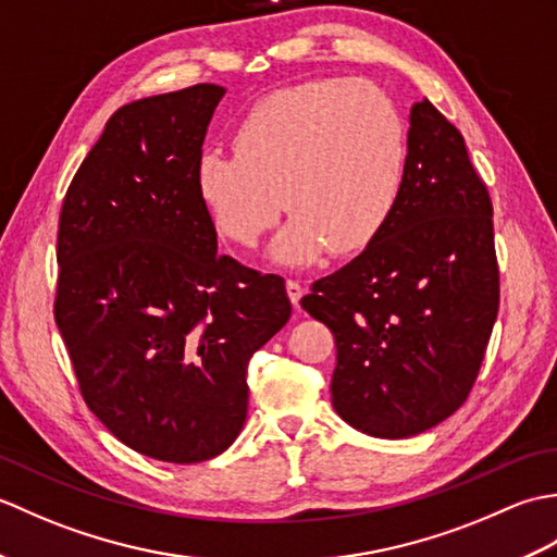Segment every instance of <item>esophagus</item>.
Segmentation results:
<instances>
[{"label": "esophagus", "instance_id": "34e87169", "mask_svg": "<svg viewBox=\"0 0 557 557\" xmlns=\"http://www.w3.org/2000/svg\"><path fill=\"white\" fill-rule=\"evenodd\" d=\"M287 297H289L294 309H299V301L304 297V287L299 285L297 280H287Z\"/></svg>", "mask_w": 557, "mask_h": 557}]
</instances>
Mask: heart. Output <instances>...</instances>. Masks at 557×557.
Returning a JSON list of instances; mask_svg holds the SVG:
<instances>
[{
  "label": "heart",
  "instance_id": "obj_1",
  "mask_svg": "<svg viewBox=\"0 0 557 557\" xmlns=\"http://www.w3.org/2000/svg\"><path fill=\"white\" fill-rule=\"evenodd\" d=\"M232 146V156L198 158L200 203L239 246H256L282 206L292 210L270 251L282 265H309L327 246L357 253L393 215L405 138L393 102L371 83L313 81L272 92L246 112Z\"/></svg>",
  "mask_w": 557,
  "mask_h": 557
}]
</instances>
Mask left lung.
Wrapping results in <instances>:
<instances>
[{
    "instance_id": "obj_1",
    "label": "left lung",
    "mask_w": 557,
    "mask_h": 557,
    "mask_svg": "<svg viewBox=\"0 0 557 557\" xmlns=\"http://www.w3.org/2000/svg\"><path fill=\"white\" fill-rule=\"evenodd\" d=\"M498 304L488 188L461 134L421 100L393 215L301 299L335 335V411L375 437L433 429L474 387Z\"/></svg>"
}]
</instances>
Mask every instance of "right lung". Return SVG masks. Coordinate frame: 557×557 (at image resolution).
<instances>
[{"instance_id":"obj_1","label":"right lung","mask_w":557,"mask_h":557,"mask_svg":"<svg viewBox=\"0 0 557 557\" xmlns=\"http://www.w3.org/2000/svg\"><path fill=\"white\" fill-rule=\"evenodd\" d=\"M224 88L116 110L69 184L54 321L88 409L136 453L194 465L246 421L248 359L285 327V280L218 253L196 162Z\"/></svg>"}]
</instances>
